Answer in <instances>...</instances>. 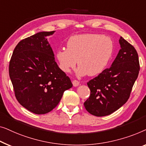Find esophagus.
<instances>
[{"label":"esophagus","instance_id":"34e87169","mask_svg":"<svg viewBox=\"0 0 146 146\" xmlns=\"http://www.w3.org/2000/svg\"><path fill=\"white\" fill-rule=\"evenodd\" d=\"M72 83L74 87H77V86H79V82L77 80H73Z\"/></svg>","mask_w":146,"mask_h":146}]
</instances>
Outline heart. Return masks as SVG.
Wrapping results in <instances>:
<instances>
[{
  "label": "heart",
  "instance_id": "heart-1",
  "mask_svg": "<svg viewBox=\"0 0 146 146\" xmlns=\"http://www.w3.org/2000/svg\"><path fill=\"white\" fill-rule=\"evenodd\" d=\"M114 43L111 38L96 34H78L71 36L67 42V50L61 49L56 53L59 68L65 73L70 72L77 63L79 76L97 75L103 71L111 59Z\"/></svg>",
  "mask_w": 146,
  "mask_h": 146
}]
</instances>
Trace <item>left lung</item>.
<instances>
[{"instance_id":"left-lung-1","label":"left lung","mask_w":146,"mask_h":146,"mask_svg":"<svg viewBox=\"0 0 146 146\" xmlns=\"http://www.w3.org/2000/svg\"><path fill=\"white\" fill-rule=\"evenodd\" d=\"M121 49L110 68L90 80L89 98L84 102L86 110L96 116L112 114L126 103L139 71L137 53L122 37Z\"/></svg>"}]
</instances>
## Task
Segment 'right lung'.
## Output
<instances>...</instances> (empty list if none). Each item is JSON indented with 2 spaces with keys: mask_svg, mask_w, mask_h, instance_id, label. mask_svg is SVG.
<instances>
[{
  "mask_svg": "<svg viewBox=\"0 0 146 146\" xmlns=\"http://www.w3.org/2000/svg\"><path fill=\"white\" fill-rule=\"evenodd\" d=\"M54 31L41 32L20 41L9 63L14 94L22 106L36 114L52 110L73 84L55 61L46 37Z\"/></svg>",
  "mask_w": 146,
  "mask_h": 146,
  "instance_id": "1",
  "label": "right lung"
}]
</instances>
